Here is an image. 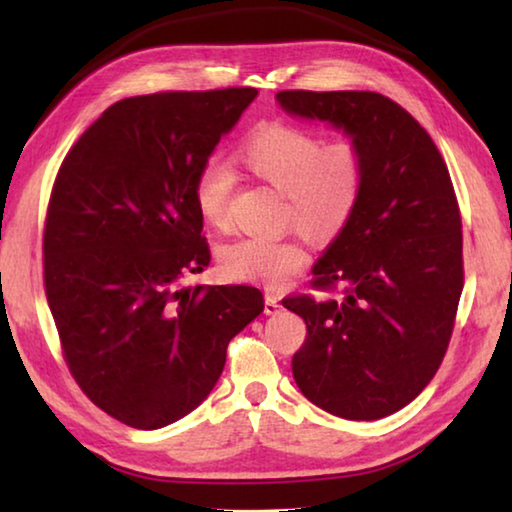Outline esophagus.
<instances>
[{"mask_svg":"<svg viewBox=\"0 0 512 512\" xmlns=\"http://www.w3.org/2000/svg\"><path fill=\"white\" fill-rule=\"evenodd\" d=\"M280 311V298L273 296V293H266L264 296V314H277Z\"/></svg>","mask_w":512,"mask_h":512,"instance_id":"obj_1","label":"esophagus"}]
</instances>
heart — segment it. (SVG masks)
Returning <instances> with one entry per match:
<instances>
[{
    "instance_id": "b5f03b06",
    "label": "heart",
    "mask_w": 512,
    "mask_h": 512,
    "mask_svg": "<svg viewBox=\"0 0 512 512\" xmlns=\"http://www.w3.org/2000/svg\"><path fill=\"white\" fill-rule=\"evenodd\" d=\"M239 162L284 198L280 221L311 244L327 246L350 228L368 183V158L357 140L327 142L318 131L291 124L266 126L239 149ZM235 176L219 162L205 164L194 183V203L205 223L228 230L232 223ZM232 280L282 284L307 264L298 235L280 239L241 237L219 253Z\"/></svg>"
}]
</instances>
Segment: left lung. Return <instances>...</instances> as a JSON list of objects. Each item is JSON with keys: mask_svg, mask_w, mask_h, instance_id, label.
Instances as JSON below:
<instances>
[{"mask_svg": "<svg viewBox=\"0 0 512 512\" xmlns=\"http://www.w3.org/2000/svg\"><path fill=\"white\" fill-rule=\"evenodd\" d=\"M293 115L332 121L368 158L350 228L314 264L311 289L282 305L307 323L293 379L345 420H379L436 375L461 300V207L431 135L379 92L282 90Z\"/></svg>", "mask_w": 512, "mask_h": 512, "instance_id": "1", "label": "left lung"}]
</instances>
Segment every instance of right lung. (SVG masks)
I'll return each instance as SVG.
<instances>
[{"instance_id": "add662e5", "label": "right lung", "mask_w": 512, "mask_h": 512, "mask_svg": "<svg viewBox=\"0 0 512 512\" xmlns=\"http://www.w3.org/2000/svg\"><path fill=\"white\" fill-rule=\"evenodd\" d=\"M255 88L112 103L51 187L42 275L69 372L110 418L158 429L219 381L225 350L264 311L246 284H185L210 266L196 176Z\"/></svg>"}]
</instances>
